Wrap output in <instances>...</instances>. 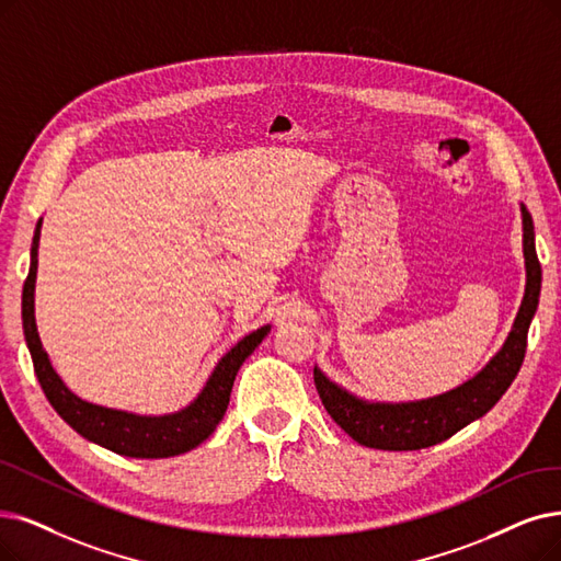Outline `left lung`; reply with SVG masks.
I'll return each mask as SVG.
<instances>
[{
	"label": "left lung",
	"instance_id": "8db88e82",
	"mask_svg": "<svg viewBox=\"0 0 561 561\" xmlns=\"http://www.w3.org/2000/svg\"><path fill=\"white\" fill-rule=\"evenodd\" d=\"M523 232L527 266L525 299L504 347L474 379L437 398L402 402V405H385V402H364L354 398L345 389L329 382L316 368L312 377H316V387L324 410L354 442L368 446V449L416 451L449 439L460 428H465L467 423H472L495 408V402L511 387L525 362L527 331L541 295V262L534 245V222L525 207Z\"/></svg>",
	"mask_w": 561,
	"mask_h": 561
}]
</instances>
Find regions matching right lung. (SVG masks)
Segmentation results:
<instances>
[{
    "mask_svg": "<svg viewBox=\"0 0 561 561\" xmlns=\"http://www.w3.org/2000/svg\"><path fill=\"white\" fill-rule=\"evenodd\" d=\"M38 228L32 241L30 274L25 287H22V329H25V341L32 354L38 385L50 400L55 412L84 439L96 442L105 446V449L128 458H170L186 454L195 449L197 444H203L216 431V425L220 423L222 414H226L230 405L232 385L241 364L262 343L268 327L249 333L222 356L203 393H199L182 412L170 416H136L128 412L92 405V402L80 400L76 393L64 387L59 375L50 366L46 350L41 347L38 341L34 322V283L41 237Z\"/></svg>",
    "mask_w": 561,
    "mask_h": 561,
    "instance_id": "1",
    "label": "right lung"
}]
</instances>
